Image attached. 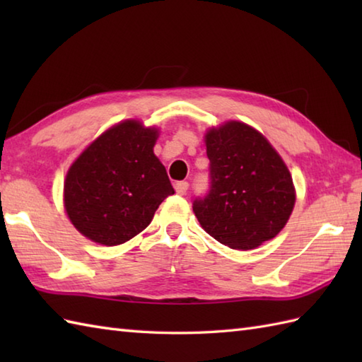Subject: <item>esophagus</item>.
I'll return each instance as SVG.
<instances>
[{
	"label": "esophagus",
	"mask_w": 362,
	"mask_h": 362,
	"mask_svg": "<svg viewBox=\"0 0 362 362\" xmlns=\"http://www.w3.org/2000/svg\"><path fill=\"white\" fill-rule=\"evenodd\" d=\"M188 187H189V183L187 180H180V182H175L174 183V188L177 191V194H180V196H183V194L187 193Z\"/></svg>",
	"instance_id": "obj_1"
}]
</instances>
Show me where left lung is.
Listing matches in <instances>:
<instances>
[{
  "label": "left lung",
  "mask_w": 362,
  "mask_h": 362,
  "mask_svg": "<svg viewBox=\"0 0 362 362\" xmlns=\"http://www.w3.org/2000/svg\"><path fill=\"white\" fill-rule=\"evenodd\" d=\"M210 188L193 199L202 228L230 249H255L272 240L294 209L292 177L266 138L230 121L205 135Z\"/></svg>",
  "instance_id": "obj_1"
}]
</instances>
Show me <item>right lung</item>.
I'll use <instances>...</instances> for the list:
<instances>
[{"label":"right lung","instance_id":"add662e5","mask_svg":"<svg viewBox=\"0 0 362 362\" xmlns=\"http://www.w3.org/2000/svg\"><path fill=\"white\" fill-rule=\"evenodd\" d=\"M157 136V129L129 119L104 132L71 165L65 209L88 240L104 245L132 240L174 194L165 166L153 156Z\"/></svg>","mask_w":362,"mask_h":362}]
</instances>
